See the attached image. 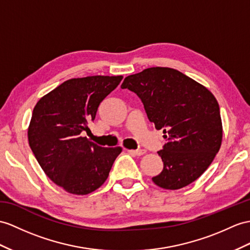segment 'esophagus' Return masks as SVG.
<instances>
[{"mask_svg": "<svg viewBox=\"0 0 250 250\" xmlns=\"http://www.w3.org/2000/svg\"><path fill=\"white\" fill-rule=\"evenodd\" d=\"M128 151H130V153L135 154L137 156H142V155H144L146 153L145 149H137V150H128Z\"/></svg>", "mask_w": 250, "mask_h": 250, "instance_id": "34e87169", "label": "esophagus"}]
</instances>
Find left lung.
<instances>
[{"label":"left lung","instance_id":"8db88e82","mask_svg":"<svg viewBox=\"0 0 250 250\" xmlns=\"http://www.w3.org/2000/svg\"><path fill=\"white\" fill-rule=\"evenodd\" d=\"M141 99L148 120L167 139L158 151L162 172L153 177L167 190L195 181L220 150L223 125L216 99L203 84L175 69H145L127 76L121 86Z\"/></svg>","mask_w":250,"mask_h":250}]
</instances>
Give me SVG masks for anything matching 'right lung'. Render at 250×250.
<instances>
[{
	"instance_id": "right-lung-1",
	"label": "right lung",
	"mask_w": 250,
	"mask_h": 250,
	"mask_svg": "<svg viewBox=\"0 0 250 250\" xmlns=\"http://www.w3.org/2000/svg\"><path fill=\"white\" fill-rule=\"evenodd\" d=\"M123 76L72 78L42 96L28 126L30 148L54 184L75 195L99 188L122 147H102L81 133Z\"/></svg>"
}]
</instances>
